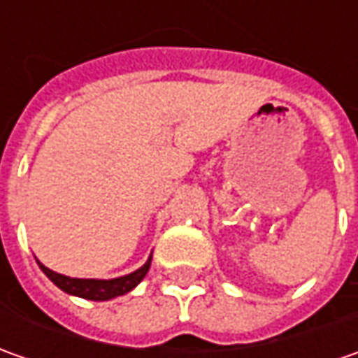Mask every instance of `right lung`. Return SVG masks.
Segmentation results:
<instances>
[{
	"instance_id": "1",
	"label": "right lung",
	"mask_w": 358,
	"mask_h": 358,
	"mask_svg": "<svg viewBox=\"0 0 358 358\" xmlns=\"http://www.w3.org/2000/svg\"><path fill=\"white\" fill-rule=\"evenodd\" d=\"M37 265L53 281V285H57L67 295H76L81 299H90V301H109V299L129 293L131 289H135L143 281V277L151 267V257L147 259V263L141 268L133 271L129 275L117 277V279H109V281H105V279H71V277H65V275L51 271L39 261H37Z\"/></svg>"
}]
</instances>
